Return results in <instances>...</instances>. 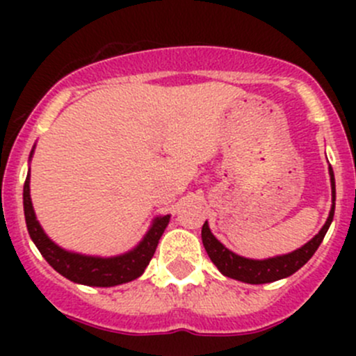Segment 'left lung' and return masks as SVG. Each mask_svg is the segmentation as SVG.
<instances>
[{
    "label": "left lung",
    "instance_id": "1",
    "mask_svg": "<svg viewBox=\"0 0 356 356\" xmlns=\"http://www.w3.org/2000/svg\"><path fill=\"white\" fill-rule=\"evenodd\" d=\"M329 175H331V188H332V207L329 211V217L325 220L324 227L318 231L315 238H312L307 245H303L298 250L291 251L288 254H281V257L265 258V260H251V258L239 257V254L232 253L227 250L213 234H211L208 222H204L203 229H201V239H203V246L207 250L210 260L217 265L218 270L225 275V277L236 279V281L248 282V284H265V282H274L279 279H284L293 275L294 272L300 270L317 251L321 246L322 239H324L325 232H327L329 225H331L334 218V207H336V182H334V172L332 167L329 165Z\"/></svg>",
    "mask_w": 356,
    "mask_h": 356
}]
</instances>
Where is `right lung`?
Returning <instances> with one entry per match:
<instances>
[{
    "label": "right lung",
    "instance_id": "obj_1",
    "mask_svg": "<svg viewBox=\"0 0 356 356\" xmlns=\"http://www.w3.org/2000/svg\"><path fill=\"white\" fill-rule=\"evenodd\" d=\"M32 153H34V149L31 152V156ZM29 184H31V174H27L24 184V213L31 239L38 246V250L41 251L44 260L58 274H62L68 281L77 282V284L110 288V286L124 284V282H131L138 279L145 272V268L148 267L149 260L155 254L158 241H160L161 234H163L165 227H167L168 220H170V215L156 217L149 231L143 238V241L134 250L127 251L124 254H118V257L102 258L72 253V251H67L58 245H55L46 236V232L42 231L38 218H35L34 208H32Z\"/></svg>",
    "mask_w": 356,
    "mask_h": 356
}]
</instances>
